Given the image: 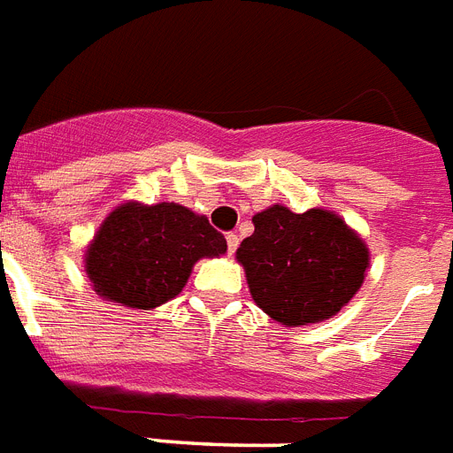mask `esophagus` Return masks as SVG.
Wrapping results in <instances>:
<instances>
[{
  "label": "esophagus",
  "instance_id": "obj_1",
  "mask_svg": "<svg viewBox=\"0 0 453 453\" xmlns=\"http://www.w3.org/2000/svg\"><path fill=\"white\" fill-rule=\"evenodd\" d=\"M226 242H227V254H234V251H237V244H240V234L227 233Z\"/></svg>",
  "mask_w": 453,
  "mask_h": 453
}]
</instances>
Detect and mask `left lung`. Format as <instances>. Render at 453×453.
I'll return each instance as SVG.
<instances>
[{
	"instance_id": "8db88e82",
	"label": "left lung",
	"mask_w": 453,
	"mask_h": 453,
	"mask_svg": "<svg viewBox=\"0 0 453 453\" xmlns=\"http://www.w3.org/2000/svg\"><path fill=\"white\" fill-rule=\"evenodd\" d=\"M251 296L287 326L329 319L365 282L369 251L365 242L324 209L294 213L270 206L254 216V234L242 240Z\"/></svg>"
}]
</instances>
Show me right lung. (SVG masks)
<instances>
[{
	"label": "right lung",
	"mask_w": 453,
	"mask_h": 453,
	"mask_svg": "<svg viewBox=\"0 0 453 453\" xmlns=\"http://www.w3.org/2000/svg\"><path fill=\"white\" fill-rule=\"evenodd\" d=\"M226 249V237L185 206L124 204L94 237L87 273L101 296L148 310L178 296L199 258Z\"/></svg>",
	"instance_id": "right-lung-1"
}]
</instances>
